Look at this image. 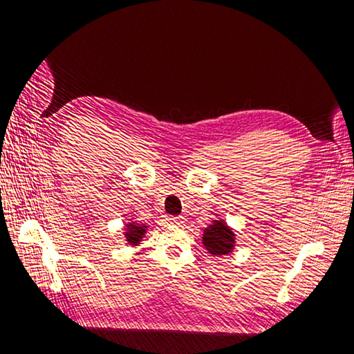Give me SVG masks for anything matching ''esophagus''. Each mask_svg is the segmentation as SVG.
Wrapping results in <instances>:
<instances>
[{
  "label": "esophagus",
  "instance_id": "esophagus-1",
  "mask_svg": "<svg viewBox=\"0 0 354 354\" xmlns=\"http://www.w3.org/2000/svg\"><path fill=\"white\" fill-rule=\"evenodd\" d=\"M167 223H169V224H180L181 218L180 217H167Z\"/></svg>",
  "mask_w": 354,
  "mask_h": 354
}]
</instances>
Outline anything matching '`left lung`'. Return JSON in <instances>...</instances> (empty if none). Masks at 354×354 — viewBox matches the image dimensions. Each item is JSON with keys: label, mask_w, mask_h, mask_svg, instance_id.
Listing matches in <instances>:
<instances>
[{"label": "left lung", "mask_w": 354, "mask_h": 354, "mask_svg": "<svg viewBox=\"0 0 354 354\" xmlns=\"http://www.w3.org/2000/svg\"><path fill=\"white\" fill-rule=\"evenodd\" d=\"M202 243L212 255H229L236 246V233L223 218L212 220L209 226L203 229Z\"/></svg>", "instance_id": "8db88e82"}]
</instances>
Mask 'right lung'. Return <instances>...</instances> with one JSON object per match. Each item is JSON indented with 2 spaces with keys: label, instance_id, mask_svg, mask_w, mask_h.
<instances>
[{
  "label": "right lung",
  "instance_id": "obj_1",
  "mask_svg": "<svg viewBox=\"0 0 354 354\" xmlns=\"http://www.w3.org/2000/svg\"><path fill=\"white\" fill-rule=\"evenodd\" d=\"M122 230H124V238L127 243L131 246H137L146 236L149 226L145 223H137L131 218H128V221L124 224Z\"/></svg>",
  "mask_w": 354,
  "mask_h": 354
}]
</instances>
